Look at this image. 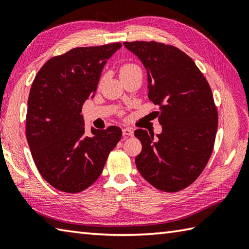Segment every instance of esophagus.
Masks as SVG:
<instances>
[{
    "instance_id": "34e87169",
    "label": "esophagus",
    "mask_w": 249,
    "mask_h": 249,
    "mask_svg": "<svg viewBox=\"0 0 249 249\" xmlns=\"http://www.w3.org/2000/svg\"><path fill=\"white\" fill-rule=\"evenodd\" d=\"M122 133H123L124 136H129L131 137L134 135V130L129 128V127H126V128H123V130H122Z\"/></svg>"
}]
</instances>
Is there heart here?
I'll list each match as a JSON object with an SVG mask.
<instances>
[{"label": "heart", "instance_id": "obj_1", "mask_svg": "<svg viewBox=\"0 0 249 249\" xmlns=\"http://www.w3.org/2000/svg\"><path fill=\"white\" fill-rule=\"evenodd\" d=\"M140 71V68L137 65H135V64H126L121 68L120 75L124 76V75H126V73L133 72V71Z\"/></svg>", "mask_w": 249, "mask_h": 249}]
</instances>
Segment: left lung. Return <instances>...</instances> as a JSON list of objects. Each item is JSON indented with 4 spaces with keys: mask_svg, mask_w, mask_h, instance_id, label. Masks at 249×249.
<instances>
[{
    "mask_svg": "<svg viewBox=\"0 0 249 249\" xmlns=\"http://www.w3.org/2000/svg\"><path fill=\"white\" fill-rule=\"evenodd\" d=\"M124 46L143 64L147 93L160 106L156 135L137 129L140 174L157 189L178 192L195 182L212 154L218 114L208 81L190 57L173 46L133 41Z\"/></svg>",
    "mask_w": 249,
    "mask_h": 249,
    "instance_id": "1",
    "label": "left lung"
}]
</instances>
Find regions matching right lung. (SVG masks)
<instances>
[{"mask_svg": "<svg viewBox=\"0 0 249 249\" xmlns=\"http://www.w3.org/2000/svg\"><path fill=\"white\" fill-rule=\"evenodd\" d=\"M120 43L80 47L47 61L30 89L26 140L47 182L64 193H79L102 174L109 153L121 140L118 126L91 128L86 135L82 106L96 92L104 66Z\"/></svg>", "mask_w": 249, "mask_h": 249, "instance_id": "1", "label": "right lung"}]
</instances>
